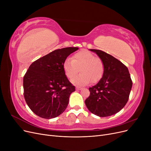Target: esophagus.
Masks as SVG:
<instances>
[{
  "label": "esophagus",
  "instance_id": "34e87169",
  "mask_svg": "<svg viewBox=\"0 0 151 151\" xmlns=\"http://www.w3.org/2000/svg\"><path fill=\"white\" fill-rule=\"evenodd\" d=\"M76 89L77 90H81V89H83V88H81V87H78V86H77L76 88Z\"/></svg>",
  "mask_w": 151,
  "mask_h": 151
}]
</instances>
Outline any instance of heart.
<instances>
[{"mask_svg":"<svg viewBox=\"0 0 151 151\" xmlns=\"http://www.w3.org/2000/svg\"><path fill=\"white\" fill-rule=\"evenodd\" d=\"M63 69L68 79L72 78L79 70L81 73L72 79V83L82 86L91 82L93 84L98 83L103 76L104 65L100 58L86 50H81L73 55L72 60H65Z\"/></svg>","mask_w":151,"mask_h":151,"instance_id":"heart-1","label":"heart"}]
</instances>
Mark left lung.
Returning a JSON list of instances; mask_svg holds the SVG:
<instances>
[{
    "label": "left lung",
    "instance_id": "1",
    "mask_svg": "<svg viewBox=\"0 0 151 151\" xmlns=\"http://www.w3.org/2000/svg\"><path fill=\"white\" fill-rule=\"evenodd\" d=\"M103 62L104 72L99 83L89 88L85 100L89 110L100 117L119 112L129 100L132 81L127 67L120 60L99 50L91 49Z\"/></svg>",
    "mask_w": 151,
    "mask_h": 151
}]
</instances>
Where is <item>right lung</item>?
Returning <instances> with one entry per match:
<instances>
[{
	"label": "right lung",
	"instance_id": "obj_1",
	"mask_svg": "<svg viewBox=\"0 0 151 151\" xmlns=\"http://www.w3.org/2000/svg\"><path fill=\"white\" fill-rule=\"evenodd\" d=\"M77 47L57 49L33 62L23 78L24 97L36 115L50 119L65 111L75 86L68 80L63 64Z\"/></svg>",
	"mask_w": 151,
	"mask_h": 151
}]
</instances>
